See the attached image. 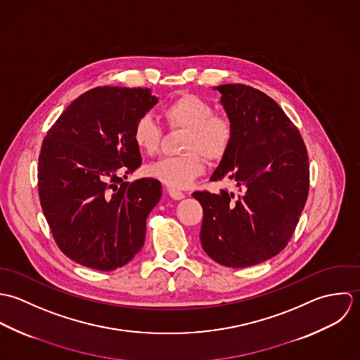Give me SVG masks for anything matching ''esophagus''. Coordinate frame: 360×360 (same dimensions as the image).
I'll list each match as a JSON object with an SVG mask.
<instances>
[{
    "label": "esophagus",
    "instance_id": "34e87169",
    "mask_svg": "<svg viewBox=\"0 0 360 360\" xmlns=\"http://www.w3.org/2000/svg\"><path fill=\"white\" fill-rule=\"evenodd\" d=\"M168 195L174 199V200H181V199H184L185 198V195L182 193V192H179V191H176V189H168Z\"/></svg>",
    "mask_w": 360,
    "mask_h": 360
}]
</instances>
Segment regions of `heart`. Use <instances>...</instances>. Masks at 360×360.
I'll use <instances>...</instances> for the list:
<instances>
[{"mask_svg":"<svg viewBox=\"0 0 360 360\" xmlns=\"http://www.w3.org/2000/svg\"><path fill=\"white\" fill-rule=\"evenodd\" d=\"M162 117L171 128L186 129L181 157H164L146 168L148 176L160 181L171 189H186L205 174V162L200 154L217 161L228 151L233 127L228 117L214 114L213 105L195 94H182L167 104ZM161 128L151 117H141L134 127V142L147 155L154 154L161 142Z\"/></svg>","mask_w":360,"mask_h":360,"instance_id":"heart-1","label":"heart"}]
</instances>
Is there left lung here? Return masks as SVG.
Here are the masks:
<instances>
[{
    "mask_svg": "<svg viewBox=\"0 0 360 360\" xmlns=\"http://www.w3.org/2000/svg\"><path fill=\"white\" fill-rule=\"evenodd\" d=\"M221 104L233 138L210 181L228 179L238 193L195 192L203 207L200 242L225 267L263 263L287 246L309 192V157L283 108L263 91L222 84Z\"/></svg>",
    "mask_w": 360,
    "mask_h": 360,
    "instance_id": "1",
    "label": "left lung"
}]
</instances>
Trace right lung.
<instances>
[{"label": "right lung", "mask_w": 360, "mask_h": 360, "mask_svg": "<svg viewBox=\"0 0 360 360\" xmlns=\"http://www.w3.org/2000/svg\"><path fill=\"white\" fill-rule=\"evenodd\" d=\"M158 98L150 89H91L43 141L39 196L53 236L71 260L112 271L142 249L146 218L161 198L153 178L124 182L142 164L134 127Z\"/></svg>", "instance_id": "add662e5"}]
</instances>
